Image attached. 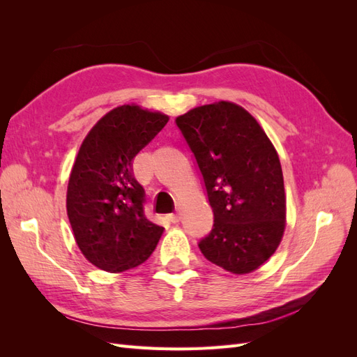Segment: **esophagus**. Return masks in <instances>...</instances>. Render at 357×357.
Returning a JSON list of instances; mask_svg holds the SVG:
<instances>
[{
  "mask_svg": "<svg viewBox=\"0 0 357 357\" xmlns=\"http://www.w3.org/2000/svg\"><path fill=\"white\" fill-rule=\"evenodd\" d=\"M168 219H169V222H172V223H178V222H180V214H178V211L169 214Z\"/></svg>",
  "mask_w": 357,
  "mask_h": 357,
  "instance_id": "1",
  "label": "esophagus"
}]
</instances>
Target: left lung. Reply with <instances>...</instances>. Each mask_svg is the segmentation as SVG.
Masks as SVG:
<instances>
[{
  "instance_id": "obj_1",
  "label": "left lung",
  "mask_w": 357,
  "mask_h": 357,
  "mask_svg": "<svg viewBox=\"0 0 357 357\" xmlns=\"http://www.w3.org/2000/svg\"><path fill=\"white\" fill-rule=\"evenodd\" d=\"M195 156L214 214L199 250L232 274L253 273L274 255L286 228L278 153L244 107L215 101L176 117Z\"/></svg>"
}]
</instances>
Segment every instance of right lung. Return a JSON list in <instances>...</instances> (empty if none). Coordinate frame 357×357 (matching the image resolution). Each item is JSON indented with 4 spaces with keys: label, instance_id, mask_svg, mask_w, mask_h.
I'll list each match as a JSON object with an SVG mask.
<instances>
[{
    "label": "right lung",
    "instance_id": "obj_1",
    "mask_svg": "<svg viewBox=\"0 0 357 357\" xmlns=\"http://www.w3.org/2000/svg\"><path fill=\"white\" fill-rule=\"evenodd\" d=\"M169 117L137 104L119 105L96 122L75 156L67 189V214L82 255L107 273L147 261L164 228L146 219L144 190L131 162Z\"/></svg>",
    "mask_w": 357,
    "mask_h": 357
}]
</instances>
